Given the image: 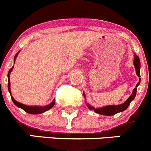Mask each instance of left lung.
Segmentation results:
<instances>
[{
	"instance_id": "1",
	"label": "left lung",
	"mask_w": 151,
	"mask_h": 151,
	"mask_svg": "<svg viewBox=\"0 0 151 151\" xmlns=\"http://www.w3.org/2000/svg\"><path fill=\"white\" fill-rule=\"evenodd\" d=\"M133 64L135 66V69L136 70V75L140 77V60L138 55H136L135 54L134 56V61H133ZM140 81H141V78H139V81L138 82V84H136V87L133 89V93H132L131 96L129 97L127 99V101L125 102H124L122 104H119V105H111V106H107V107H101V108H98L95 109V107H92V106L89 105L88 104H87V107L90 110H94L96 113H99V114L104 115V116H113V115L116 114V113H119V112H122L124 110H125L128 107V106L130 105V102H131L132 100L134 99L135 96L136 95V90H137V87L140 84Z\"/></svg>"
}]
</instances>
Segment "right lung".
Returning a JSON list of instances; mask_svg holds the SVG:
<instances>
[{"label":"right lung","mask_w":151,"mask_h":151,"mask_svg":"<svg viewBox=\"0 0 151 151\" xmlns=\"http://www.w3.org/2000/svg\"><path fill=\"white\" fill-rule=\"evenodd\" d=\"M18 54V52L17 53L16 55H15V58H14V61H15V58H16ZM12 69H13V67L10 69L9 71V73H8V90H9V92L10 93V95H11V92H10L9 73L12 72ZM11 99H12L13 103L17 106V107H20V108H21L22 110H24L26 113H30V114H40V113H44V112L47 111V110L51 109L52 107L54 106V104H55V99H54L52 101V103H50V104H48V105L45 106V107H31V106H27V105H25V104H21V103L18 102V101H15L12 96H11Z\"/></svg>","instance_id":"obj_1"}]
</instances>
